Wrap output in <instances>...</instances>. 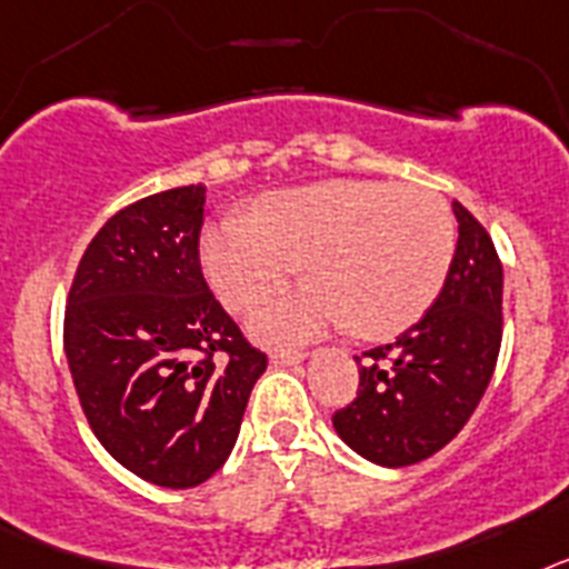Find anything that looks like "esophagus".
I'll use <instances>...</instances> for the list:
<instances>
[{"mask_svg": "<svg viewBox=\"0 0 569 569\" xmlns=\"http://www.w3.org/2000/svg\"><path fill=\"white\" fill-rule=\"evenodd\" d=\"M303 358V352H289V349H274V352H271V363H274V367H295V363H300Z\"/></svg>", "mask_w": 569, "mask_h": 569, "instance_id": "obj_1", "label": "esophagus"}]
</instances>
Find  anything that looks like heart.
<instances>
[{
	"mask_svg": "<svg viewBox=\"0 0 569 569\" xmlns=\"http://www.w3.org/2000/svg\"><path fill=\"white\" fill-rule=\"evenodd\" d=\"M456 223L441 194L387 180H326L257 202L202 234L217 298L243 312L300 263L309 283L263 300L251 332L269 343L349 326L367 340L407 332L441 295Z\"/></svg>",
	"mask_w": 569,
	"mask_h": 569,
	"instance_id": "heart-1",
	"label": "heart"
}]
</instances>
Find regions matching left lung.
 I'll list each match as a JSON object with an SVG mask.
<instances>
[{
    "label": "left lung",
    "mask_w": 569,
    "mask_h": 569,
    "mask_svg": "<svg viewBox=\"0 0 569 569\" xmlns=\"http://www.w3.org/2000/svg\"><path fill=\"white\" fill-rule=\"evenodd\" d=\"M458 246L447 283L412 329L358 360V398L335 429L380 467H409L447 447L490 387L503 335V269L492 237L452 202Z\"/></svg>",
    "instance_id": "8db88e82"
}]
</instances>
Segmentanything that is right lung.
I'll use <instances>...</instances> for the list:
<instances>
[{
	"label": "right lung",
	"mask_w": 569,
	"mask_h": 569,
	"mask_svg": "<svg viewBox=\"0 0 569 569\" xmlns=\"http://www.w3.org/2000/svg\"><path fill=\"white\" fill-rule=\"evenodd\" d=\"M202 206L197 182L117 211L79 260L62 329L93 435L171 490L223 467L269 363L202 278Z\"/></svg>",
	"instance_id": "1"
}]
</instances>
